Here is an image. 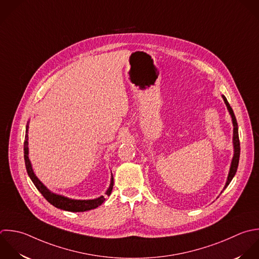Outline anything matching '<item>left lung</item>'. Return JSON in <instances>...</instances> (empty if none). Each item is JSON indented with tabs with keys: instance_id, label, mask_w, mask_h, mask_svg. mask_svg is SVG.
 Wrapping results in <instances>:
<instances>
[{
	"instance_id": "1",
	"label": "left lung",
	"mask_w": 259,
	"mask_h": 259,
	"mask_svg": "<svg viewBox=\"0 0 259 259\" xmlns=\"http://www.w3.org/2000/svg\"><path fill=\"white\" fill-rule=\"evenodd\" d=\"M223 99L225 101V104L231 114V117H232V121H233V126H234V135H233V143H234V156H233V159H232V163H231V167H230V172H229V176H228V180H227V183H226V186L224 188V190L228 187V185L231 183L232 179L234 178L236 171H237V167H238V163H239V157H240V141H239V135H238V124H237V121H236V118H235V115H234V112L231 108V106L229 105L227 99L223 96Z\"/></svg>"
}]
</instances>
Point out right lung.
Returning a JSON list of instances; mask_svg holds the SVG:
<instances>
[{"mask_svg": "<svg viewBox=\"0 0 259 259\" xmlns=\"http://www.w3.org/2000/svg\"><path fill=\"white\" fill-rule=\"evenodd\" d=\"M28 126H26V135H25V141H24V159H25V166L28 172V176L30 177L31 181L33 182V184L35 185L36 189L41 193V195L46 199L47 202H49L52 206H54L55 208L64 210V211H69V212H84V211H89V210H93L96 209L97 207H99L100 205H102L105 201V197L102 196L98 199L95 200H85V201H79V200H70L67 199L65 197L62 196H58L55 195L51 192H49L42 184L41 182L36 178V176L34 175L32 167H31V163L30 160L28 158ZM113 186H114V178L112 176L111 179V185L109 190L107 191V195L110 196L113 190Z\"/></svg>", "mask_w": 259, "mask_h": 259, "instance_id": "1", "label": "right lung"}]
</instances>
